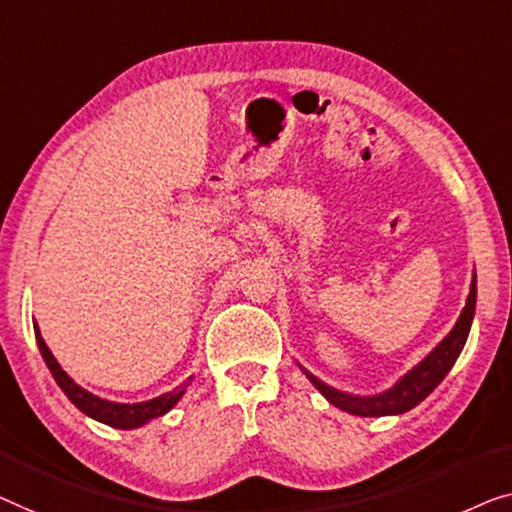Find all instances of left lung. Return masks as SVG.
Masks as SVG:
<instances>
[{
	"label": "left lung",
	"instance_id": "obj_1",
	"mask_svg": "<svg viewBox=\"0 0 512 512\" xmlns=\"http://www.w3.org/2000/svg\"><path fill=\"white\" fill-rule=\"evenodd\" d=\"M475 294H478V287H475V273H473L471 292L469 297H466V306L462 308V313H459L455 327H452L450 334L445 336L420 364L413 366L406 376L397 380V385H392L390 390L371 394V397H359V394H348V392L336 390V387H329L327 383H322L320 378H315L311 371H306L304 366H301V371H304L306 378L318 387L322 397H325L329 403H334L336 408L345 410V413L362 415V417H383V415L406 413V410L415 408L417 403L427 399L429 394L441 385V380L448 376V371L455 366L457 357L462 355L464 343L471 331L473 313H475Z\"/></svg>",
	"mask_w": 512,
	"mask_h": 512
}]
</instances>
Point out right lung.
Segmentation results:
<instances>
[{
    "mask_svg": "<svg viewBox=\"0 0 512 512\" xmlns=\"http://www.w3.org/2000/svg\"><path fill=\"white\" fill-rule=\"evenodd\" d=\"M34 334H37V343H39L43 362H46L50 373H53L55 383L60 385V390L64 394H67L69 401L74 403V406L81 410V413L92 417V420L109 424V427H115V429L143 427V424L155 420V417L169 413V410L178 403V399H181L185 394V387L192 383V378H190L181 387H176V390L162 394V397H155L150 401H139V403H118V401L102 399V397H97V394L83 390L81 385H76L74 380L67 376V371H64L60 364H57L53 352L48 350V345L41 338V331H39L37 325H34Z\"/></svg>",
    "mask_w": 512,
    "mask_h": 512,
    "instance_id": "1",
    "label": "right lung"
}]
</instances>
